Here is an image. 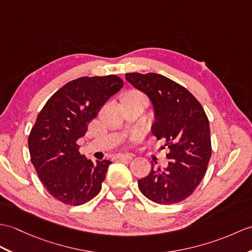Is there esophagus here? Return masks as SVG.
I'll list each match as a JSON object with an SVG mask.
<instances>
[{
    "instance_id": "obj_1",
    "label": "esophagus",
    "mask_w": 252,
    "mask_h": 252,
    "mask_svg": "<svg viewBox=\"0 0 252 252\" xmlns=\"http://www.w3.org/2000/svg\"><path fill=\"white\" fill-rule=\"evenodd\" d=\"M132 158H133V156L130 154H120V155L116 156L117 160H131Z\"/></svg>"
}]
</instances>
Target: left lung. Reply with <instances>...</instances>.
<instances>
[{
	"label": "left lung",
	"mask_w": 252,
	"mask_h": 252,
	"mask_svg": "<svg viewBox=\"0 0 252 252\" xmlns=\"http://www.w3.org/2000/svg\"><path fill=\"white\" fill-rule=\"evenodd\" d=\"M126 79L145 93L154 108L151 132L165 140L168 165L151 167L138 187L150 201L169 205L184 201L200 185L212 156L207 116L200 102L185 87L165 76L128 73Z\"/></svg>",
	"instance_id": "1"
}]
</instances>
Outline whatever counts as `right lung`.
Returning a JSON list of instances; mask_svg holds the SVG:
<instances>
[{
    "label": "right lung",
    "mask_w": 252,
    "mask_h": 252,
    "mask_svg": "<svg viewBox=\"0 0 252 252\" xmlns=\"http://www.w3.org/2000/svg\"><path fill=\"white\" fill-rule=\"evenodd\" d=\"M122 87L124 81L115 75L80 77L58 90L38 114L28 139L31 162L47 191L58 201L83 205L101 191L112 162L88 160L76 142Z\"/></svg>",
    "instance_id": "right-lung-1"
}]
</instances>
